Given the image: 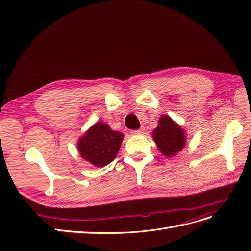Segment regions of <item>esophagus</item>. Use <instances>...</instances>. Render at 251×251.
<instances>
[{
    "mask_svg": "<svg viewBox=\"0 0 251 251\" xmlns=\"http://www.w3.org/2000/svg\"><path fill=\"white\" fill-rule=\"evenodd\" d=\"M131 133H132L133 135H140V134L143 133V127L138 128V130H134V131H132Z\"/></svg>",
    "mask_w": 251,
    "mask_h": 251,
    "instance_id": "1",
    "label": "esophagus"
}]
</instances>
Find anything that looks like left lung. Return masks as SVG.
<instances>
[{
  "mask_svg": "<svg viewBox=\"0 0 251 251\" xmlns=\"http://www.w3.org/2000/svg\"><path fill=\"white\" fill-rule=\"evenodd\" d=\"M153 138L159 151L171 157L185 146V135L182 128L169 116H162L153 132Z\"/></svg>",
  "mask_w": 251,
  "mask_h": 251,
  "instance_id": "left-lung-1",
  "label": "left lung"
}]
</instances>
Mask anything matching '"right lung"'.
Returning a JSON list of instances; mask_svg holds the SVG:
<instances>
[{
  "mask_svg": "<svg viewBox=\"0 0 251 251\" xmlns=\"http://www.w3.org/2000/svg\"><path fill=\"white\" fill-rule=\"evenodd\" d=\"M124 135L108 125L97 123L78 141L80 156L95 166L108 165L116 157Z\"/></svg>",
  "mask_w": 251,
  "mask_h": 251,
  "instance_id": "obj_1",
  "label": "right lung"
}]
</instances>
